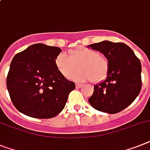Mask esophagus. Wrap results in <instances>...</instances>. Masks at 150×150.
<instances>
[{"label": "esophagus", "mask_w": 150, "mask_h": 150, "mask_svg": "<svg viewBox=\"0 0 150 150\" xmlns=\"http://www.w3.org/2000/svg\"><path fill=\"white\" fill-rule=\"evenodd\" d=\"M75 87L77 88H81V87H82V85H81V84H79V83H77V84H76V85H75Z\"/></svg>", "instance_id": "esophagus-1"}]
</instances>
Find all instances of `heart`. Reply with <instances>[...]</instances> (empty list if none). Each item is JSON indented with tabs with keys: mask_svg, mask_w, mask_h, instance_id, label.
I'll use <instances>...</instances> for the list:
<instances>
[{
	"mask_svg": "<svg viewBox=\"0 0 150 150\" xmlns=\"http://www.w3.org/2000/svg\"><path fill=\"white\" fill-rule=\"evenodd\" d=\"M54 64L61 75L66 79L71 77L79 66L80 71L73 76V79L81 82L89 80L95 82L103 81L106 78L109 69V61L104 55L88 47L71 51L69 55L61 52L56 56Z\"/></svg>",
	"mask_w": 150,
	"mask_h": 150,
	"instance_id": "obj_1",
	"label": "heart"
}]
</instances>
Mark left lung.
<instances>
[{
	"instance_id": "left-lung-1",
	"label": "left lung",
	"mask_w": 150,
	"mask_h": 150,
	"mask_svg": "<svg viewBox=\"0 0 150 150\" xmlns=\"http://www.w3.org/2000/svg\"><path fill=\"white\" fill-rule=\"evenodd\" d=\"M103 53L109 63L104 81L94 86L88 103L96 110L115 114L128 107L142 88L140 61L124 43L103 41L88 46Z\"/></svg>"
}]
</instances>
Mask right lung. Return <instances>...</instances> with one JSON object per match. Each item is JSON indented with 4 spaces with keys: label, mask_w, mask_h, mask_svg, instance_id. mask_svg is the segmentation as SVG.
<instances>
[{
    "label": "right lung",
    "mask_w": 150,
    "mask_h": 150,
    "mask_svg": "<svg viewBox=\"0 0 150 150\" xmlns=\"http://www.w3.org/2000/svg\"><path fill=\"white\" fill-rule=\"evenodd\" d=\"M58 47L35 44L12 59L7 77L10 97L19 112L37 119L53 118L64 108L75 85L56 69Z\"/></svg>",
    "instance_id": "add662e5"
}]
</instances>
